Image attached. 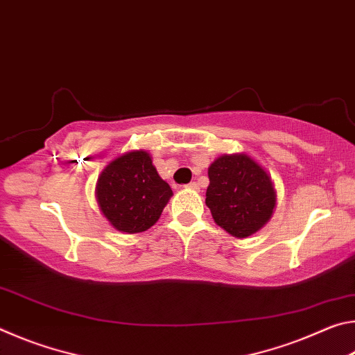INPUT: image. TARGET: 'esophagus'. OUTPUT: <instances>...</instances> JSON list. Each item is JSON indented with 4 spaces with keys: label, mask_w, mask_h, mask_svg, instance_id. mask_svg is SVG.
<instances>
[{
    "label": "esophagus",
    "mask_w": 355,
    "mask_h": 355,
    "mask_svg": "<svg viewBox=\"0 0 355 355\" xmlns=\"http://www.w3.org/2000/svg\"><path fill=\"white\" fill-rule=\"evenodd\" d=\"M186 188H188V189H194V191H199V184H197L196 182H191L189 184H186Z\"/></svg>",
    "instance_id": "1"
}]
</instances>
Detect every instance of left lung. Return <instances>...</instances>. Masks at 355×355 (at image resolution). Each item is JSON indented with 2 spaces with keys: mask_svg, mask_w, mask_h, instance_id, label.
Returning a JSON list of instances; mask_svg holds the SVG:
<instances>
[{
  "mask_svg": "<svg viewBox=\"0 0 355 355\" xmlns=\"http://www.w3.org/2000/svg\"><path fill=\"white\" fill-rule=\"evenodd\" d=\"M208 178L207 207L232 236L248 238L271 219L277 197L274 183L249 155L219 156L208 167Z\"/></svg>",
  "mask_w": 355,
  "mask_h": 355,
  "instance_id": "obj_1",
  "label": "left lung"
}]
</instances>
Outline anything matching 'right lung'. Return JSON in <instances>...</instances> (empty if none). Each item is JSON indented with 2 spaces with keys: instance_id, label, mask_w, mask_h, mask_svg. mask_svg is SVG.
<instances>
[{
  "instance_id": "add662e5",
  "label": "right lung",
  "mask_w": 355,
  "mask_h": 355,
  "mask_svg": "<svg viewBox=\"0 0 355 355\" xmlns=\"http://www.w3.org/2000/svg\"><path fill=\"white\" fill-rule=\"evenodd\" d=\"M95 194L101 213L116 230L139 233L159 219L173 192L156 172L150 153L135 150L105 167Z\"/></svg>"
}]
</instances>
